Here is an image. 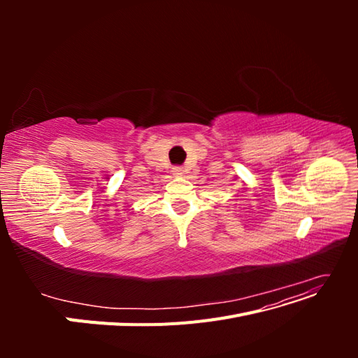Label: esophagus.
Returning <instances> with one entry per match:
<instances>
[{
    "mask_svg": "<svg viewBox=\"0 0 358 358\" xmlns=\"http://www.w3.org/2000/svg\"><path fill=\"white\" fill-rule=\"evenodd\" d=\"M175 175H182V170L180 169H175Z\"/></svg>",
    "mask_w": 358,
    "mask_h": 358,
    "instance_id": "34e87169",
    "label": "esophagus"
}]
</instances>
